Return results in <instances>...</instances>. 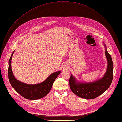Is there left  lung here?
<instances>
[{
    "label": "left lung",
    "instance_id": "1",
    "mask_svg": "<svg viewBox=\"0 0 122 122\" xmlns=\"http://www.w3.org/2000/svg\"><path fill=\"white\" fill-rule=\"evenodd\" d=\"M103 43L105 48L107 68L102 78L91 82H81L71 74L69 79L70 87L72 91L78 97L87 99L96 98L106 91L112 82L114 67L112 57L107 51L106 45L104 42Z\"/></svg>",
    "mask_w": 122,
    "mask_h": 122
}]
</instances>
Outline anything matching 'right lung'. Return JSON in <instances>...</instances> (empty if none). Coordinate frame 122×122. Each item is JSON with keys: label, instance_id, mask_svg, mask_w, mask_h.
Here are the masks:
<instances>
[{"label": "right lung", "instance_id": "1", "mask_svg": "<svg viewBox=\"0 0 122 122\" xmlns=\"http://www.w3.org/2000/svg\"><path fill=\"white\" fill-rule=\"evenodd\" d=\"M14 51L12 53L8 62V79L11 85L16 91L25 99L37 100L43 98L51 90L53 84L61 71L51 74L45 80L40 83L28 84L23 83L17 80L12 72L11 60Z\"/></svg>", "mask_w": 122, "mask_h": 122}]
</instances>
